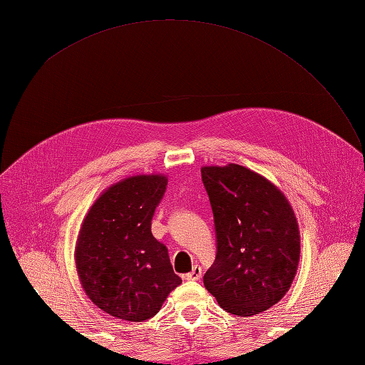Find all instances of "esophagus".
<instances>
[{"instance_id":"1","label":"esophagus","mask_w":365,"mask_h":365,"mask_svg":"<svg viewBox=\"0 0 365 365\" xmlns=\"http://www.w3.org/2000/svg\"><path fill=\"white\" fill-rule=\"evenodd\" d=\"M183 277L187 279V281H199V279L202 277V268H200L199 265L192 267V269L190 271V273H188V274H185Z\"/></svg>"}]
</instances>
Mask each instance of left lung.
Instances as JSON below:
<instances>
[{
	"label": "left lung",
	"instance_id": "8db88e82",
	"mask_svg": "<svg viewBox=\"0 0 365 365\" xmlns=\"http://www.w3.org/2000/svg\"><path fill=\"white\" fill-rule=\"evenodd\" d=\"M216 259L204 285L226 312L251 317L284 298L299 263V227L289 199L245 166H204Z\"/></svg>",
	"mask_w": 365,
	"mask_h": 365
}]
</instances>
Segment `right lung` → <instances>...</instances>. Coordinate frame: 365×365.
Masks as SVG:
<instances>
[{
  "mask_svg": "<svg viewBox=\"0 0 365 365\" xmlns=\"http://www.w3.org/2000/svg\"><path fill=\"white\" fill-rule=\"evenodd\" d=\"M166 185L163 174L122 178L96 199L81 222L76 273L88 298L115 319H152L182 284L166 246L150 230Z\"/></svg>",
  "mask_w": 365,
  "mask_h": 365,
  "instance_id": "1",
  "label": "right lung"
}]
</instances>
